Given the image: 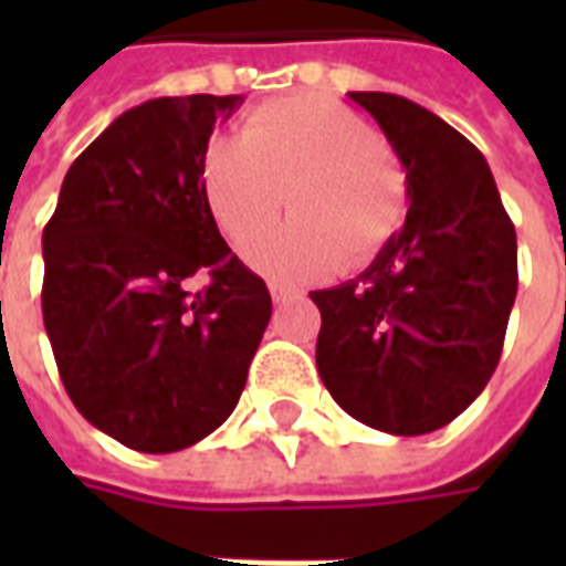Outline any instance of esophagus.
<instances>
[{"label":"esophagus","mask_w":566,"mask_h":566,"mask_svg":"<svg viewBox=\"0 0 566 566\" xmlns=\"http://www.w3.org/2000/svg\"><path fill=\"white\" fill-rule=\"evenodd\" d=\"M300 294L296 287H291V284L284 282H270V296L275 300V303H282V300H287V296Z\"/></svg>","instance_id":"obj_1"}]
</instances>
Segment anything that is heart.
Masks as SVG:
<instances>
[{
  "instance_id": "heart-1",
  "label": "heart",
  "mask_w": 566,
  "mask_h": 566,
  "mask_svg": "<svg viewBox=\"0 0 566 566\" xmlns=\"http://www.w3.org/2000/svg\"><path fill=\"white\" fill-rule=\"evenodd\" d=\"M202 193L227 242L242 245L291 199L294 221L258 235L248 263L275 282L367 266L403 227L409 178L367 120L327 96L258 105L242 136H214L199 163Z\"/></svg>"
}]
</instances>
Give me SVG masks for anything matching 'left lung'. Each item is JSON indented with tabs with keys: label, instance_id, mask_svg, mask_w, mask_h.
Listing matches in <instances>:
<instances>
[{
	"label": "left lung",
	"instance_id": "obj_1",
	"mask_svg": "<svg viewBox=\"0 0 566 566\" xmlns=\"http://www.w3.org/2000/svg\"><path fill=\"white\" fill-rule=\"evenodd\" d=\"M409 178L400 233L360 279L312 291L321 381L367 427L418 437L461 416L497 369L518 291L515 227L482 150L394 93H348Z\"/></svg>",
	"mask_w": 566,
	"mask_h": 566
}]
</instances>
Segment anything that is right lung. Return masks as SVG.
Segmentation results:
<instances>
[{
  "label": "right lung",
  "mask_w": 566,
  "mask_h": 566,
  "mask_svg": "<svg viewBox=\"0 0 566 566\" xmlns=\"http://www.w3.org/2000/svg\"><path fill=\"white\" fill-rule=\"evenodd\" d=\"M242 96L129 108L69 166L44 227V331L81 416L133 451L193 446L230 418L270 324L260 275L218 233L202 150ZM197 271L210 284L190 295Z\"/></svg>",
  "instance_id": "1"
}]
</instances>
